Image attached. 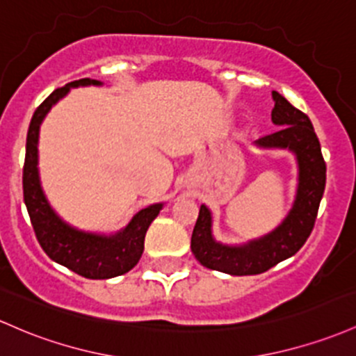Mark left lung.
I'll return each mask as SVG.
<instances>
[{"instance_id":"left-lung-1","label":"left lung","mask_w":356,"mask_h":356,"mask_svg":"<svg viewBox=\"0 0 356 356\" xmlns=\"http://www.w3.org/2000/svg\"><path fill=\"white\" fill-rule=\"evenodd\" d=\"M272 97L275 103L272 109V121L279 130L261 136L255 145L287 148L296 155L299 184L294 204L286 220L273 232L240 247H229L214 240L211 232L213 216L202 204L191 238V250L201 265L211 270L229 275H257L267 272L279 261L296 255L314 228L319 202L326 186V162L323 159L321 145L307 115L292 106L277 91H272Z\"/></svg>"}]
</instances>
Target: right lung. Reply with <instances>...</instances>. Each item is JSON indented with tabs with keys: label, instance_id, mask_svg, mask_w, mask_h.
Masks as SVG:
<instances>
[{
	"label": "right lung",
	"instance_id": "obj_1",
	"mask_svg": "<svg viewBox=\"0 0 356 356\" xmlns=\"http://www.w3.org/2000/svg\"><path fill=\"white\" fill-rule=\"evenodd\" d=\"M101 86L99 81L79 79L52 92L35 109L26 135V154L23 165V199L32 221L35 236L44 252L57 264L86 279H111L123 275L138 264L143 241L150 222L157 218L163 204H152L138 211L127 228L116 235H96L72 228L50 208L38 177V131L50 108L77 86Z\"/></svg>",
	"mask_w": 356,
	"mask_h": 356
}]
</instances>
